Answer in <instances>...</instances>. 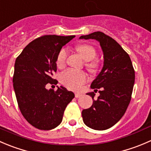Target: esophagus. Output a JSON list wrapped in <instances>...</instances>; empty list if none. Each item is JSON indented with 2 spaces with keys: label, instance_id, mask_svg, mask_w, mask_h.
<instances>
[{
  "label": "esophagus",
  "instance_id": "1",
  "mask_svg": "<svg viewBox=\"0 0 151 151\" xmlns=\"http://www.w3.org/2000/svg\"><path fill=\"white\" fill-rule=\"evenodd\" d=\"M81 96H82V94L81 93H78V92H76V93H75V97H76V98H80Z\"/></svg>",
  "mask_w": 151,
  "mask_h": 151
}]
</instances>
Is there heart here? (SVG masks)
I'll return each instance as SVG.
<instances>
[{"mask_svg": "<svg viewBox=\"0 0 151 151\" xmlns=\"http://www.w3.org/2000/svg\"><path fill=\"white\" fill-rule=\"evenodd\" d=\"M82 57L86 60L85 67L91 73H95L98 70V61L95 59L97 56V51L93 46L88 44H83L76 47ZM68 56V50L67 48L61 49L56 57V63L58 68H62L65 65ZM60 81L62 84L68 89L73 90H78L82 85L87 81V76L83 71L76 70H68L62 73L60 76Z\"/></svg>", "mask_w": 151, "mask_h": 151, "instance_id": "heart-1", "label": "heart"}]
</instances>
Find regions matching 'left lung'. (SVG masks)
Listing matches in <instances>:
<instances>
[{"label": "left lung", "mask_w": 151, "mask_h": 151, "mask_svg": "<svg viewBox=\"0 0 151 151\" xmlns=\"http://www.w3.org/2000/svg\"><path fill=\"white\" fill-rule=\"evenodd\" d=\"M80 39H95L104 52L102 70L91 83V88L101 89L100 96L89 92L93 100L90 108L82 111L86 126L95 130H106L122 118L130 104L135 80V71L130 56L114 39L101 31L81 36Z\"/></svg>", "instance_id": "1"}]
</instances>
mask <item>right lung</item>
Returning a JSON list of instances; mask_svg holds the SVG:
<instances>
[{"instance_id": "right-lung-1", "label": "right lung", "mask_w": 151, "mask_h": 151, "mask_svg": "<svg viewBox=\"0 0 151 151\" xmlns=\"http://www.w3.org/2000/svg\"><path fill=\"white\" fill-rule=\"evenodd\" d=\"M75 36L43 35L33 40L17 57L13 86L19 109L31 126L53 129L62 123L64 111L75 95L63 86L57 90L45 88L56 84V57L65 45Z\"/></svg>"}]
</instances>
